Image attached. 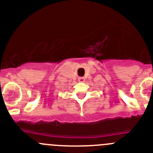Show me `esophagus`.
I'll return each instance as SVG.
<instances>
[{
    "label": "esophagus",
    "mask_w": 153,
    "mask_h": 153,
    "mask_svg": "<svg viewBox=\"0 0 153 153\" xmlns=\"http://www.w3.org/2000/svg\"><path fill=\"white\" fill-rule=\"evenodd\" d=\"M78 81L80 82V83H83L85 82V78L84 77H79L78 78Z\"/></svg>",
    "instance_id": "34e87169"
}]
</instances>
